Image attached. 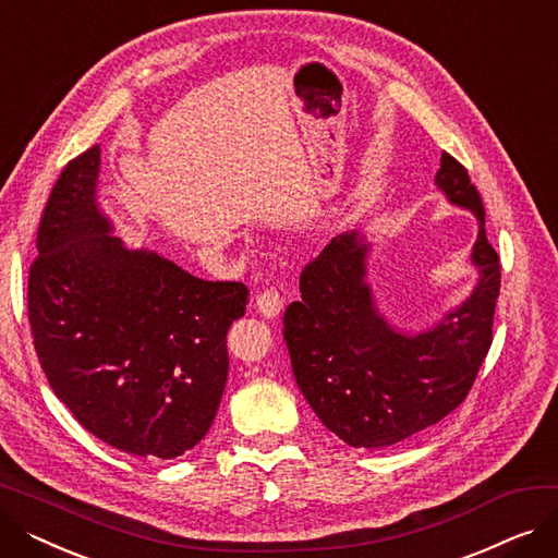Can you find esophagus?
<instances>
[{
  "label": "esophagus",
  "mask_w": 558,
  "mask_h": 558,
  "mask_svg": "<svg viewBox=\"0 0 558 558\" xmlns=\"http://www.w3.org/2000/svg\"><path fill=\"white\" fill-rule=\"evenodd\" d=\"M257 312L267 318H276L282 312V296L278 294V289H264L262 294H257Z\"/></svg>",
  "instance_id": "1"
}]
</instances>
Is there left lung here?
<instances>
[{
  "label": "left lung",
  "instance_id": "8db88e82",
  "mask_svg": "<svg viewBox=\"0 0 558 558\" xmlns=\"http://www.w3.org/2000/svg\"><path fill=\"white\" fill-rule=\"evenodd\" d=\"M436 187L477 219V284L423 332L398 330L366 282L371 244L337 234L301 274V301L284 310L296 385L318 421L353 448H387L446 418L471 391L493 341L500 257L486 240L482 196L465 167L441 156Z\"/></svg>",
  "mask_w": 558,
  "mask_h": 558
}]
</instances>
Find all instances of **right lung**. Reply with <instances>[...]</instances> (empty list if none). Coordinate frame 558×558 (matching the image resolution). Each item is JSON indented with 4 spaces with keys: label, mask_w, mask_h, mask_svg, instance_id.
<instances>
[{
    "label": "right lung",
    "mask_w": 558,
    "mask_h": 558,
    "mask_svg": "<svg viewBox=\"0 0 558 558\" xmlns=\"http://www.w3.org/2000/svg\"><path fill=\"white\" fill-rule=\"evenodd\" d=\"M101 149L51 190L28 271V324L49 385L104 444L173 459L208 434L228 379L242 282H210L112 234L97 203Z\"/></svg>",
    "instance_id": "obj_1"
}]
</instances>
